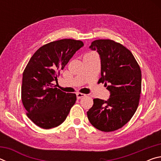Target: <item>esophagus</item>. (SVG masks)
<instances>
[{
    "instance_id": "esophagus-1",
    "label": "esophagus",
    "mask_w": 161,
    "mask_h": 161,
    "mask_svg": "<svg viewBox=\"0 0 161 161\" xmlns=\"http://www.w3.org/2000/svg\"><path fill=\"white\" fill-rule=\"evenodd\" d=\"M84 97H86V94H81V93H77V98L78 99H80L81 98Z\"/></svg>"
}]
</instances>
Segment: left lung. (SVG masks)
<instances>
[{
	"label": "left lung",
	"mask_w": 161,
	"mask_h": 161,
	"mask_svg": "<svg viewBox=\"0 0 161 161\" xmlns=\"http://www.w3.org/2000/svg\"><path fill=\"white\" fill-rule=\"evenodd\" d=\"M89 48L99 54V81L107 86L110 97L107 101L94 99L87 117L96 129L114 131L127 124L137 109L141 92L140 67L130 51L114 40H94Z\"/></svg>",
	"instance_id": "8db88e82"
}]
</instances>
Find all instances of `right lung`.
I'll use <instances>...</instances> for the list:
<instances>
[{
  "label": "right lung",
  "mask_w": 161,
  "mask_h": 161,
  "mask_svg": "<svg viewBox=\"0 0 161 161\" xmlns=\"http://www.w3.org/2000/svg\"><path fill=\"white\" fill-rule=\"evenodd\" d=\"M80 40L63 39L42 46L30 59L23 74L21 99L28 118L45 129L63 123L77 100L75 94L65 93L53 86L76 52Z\"/></svg>",
  "instance_id": "obj_1"
}]
</instances>
